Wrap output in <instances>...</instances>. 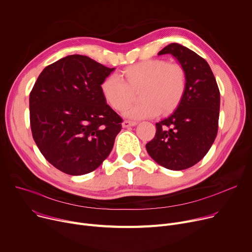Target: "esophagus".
I'll return each mask as SVG.
<instances>
[{"instance_id":"34e87169","label":"esophagus","mask_w":252,"mask_h":252,"mask_svg":"<svg viewBox=\"0 0 252 252\" xmlns=\"http://www.w3.org/2000/svg\"><path fill=\"white\" fill-rule=\"evenodd\" d=\"M137 125L136 122H131V121H125L123 123L124 127H129V126H135Z\"/></svg>"}]
</instances>
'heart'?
<instances>
[{
  "mask_svg": "<svg viewBox=\"0 0 252 252\" xmlns=\"http://www.w3.org/2000/svg\"><path fill=\"white\" fill-rule=\"evenodd\" d=\"M116 75L107 76L100 85L105 101L117 111L125 110L130 103L132 91L139 92L138 104L125 114L130 119L155 117L163 111L170 113L181 103L187 91L186 71L179 63L164 60H147L127 66Z\"/></svg>",
  "mask_w": 252,
  "mask_h": 252,
  "instance_id": "1",
  "label": "heart"
}]
</instances>
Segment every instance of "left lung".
I'll list each match as a JSON object with an SVG mask.
<instances>
[{
    "instance_id": "1",
    "label": "left lung",
    "mask_w": 252,
    "mask_h": 252,
    "mask_svg": "<svg viewBox=\"0 0 252 252\" xmlns=\"http://www.w3.org/2000/svg\"><path fill=\"white\" fill-rule=\"evenodd\" d=\"M172 55L186 71L187 91L180 105L156 124L148 154L170 170H183L202 160L218 132L220 91L209 63L189 48L170 43L158 53Z\"/></svg>"
}]
</instances>
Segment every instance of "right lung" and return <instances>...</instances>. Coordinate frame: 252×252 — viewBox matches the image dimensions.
I'll use <instances>...</instances> for the list:
<instances>
[{
    "label": "right lung",
    "instance_id": "obj_1",
    "mask_svg": "<svg viewBox=\"0 0 252 252\" xmlns=\"http://www.w3.org/2000/svg\"><path fill=\"white\" fill-rule=\"evenodd\" d=\"M113 71L86 56H68L44 68L30 92L32 137L63 173L92 172L111 152L123 120L100 85Z\"/></svg>",
    "mask_w": 252,
    "mask_h": 252
}]
</instances>
